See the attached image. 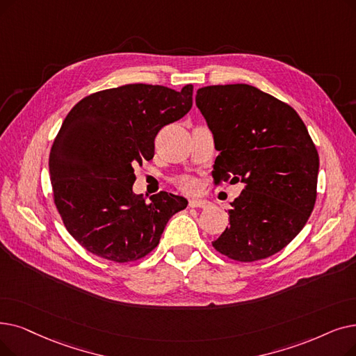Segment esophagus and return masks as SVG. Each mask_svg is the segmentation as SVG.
<instances>
[{"mask_svg": "<svg viewBox=\"0 0 356 356\" xmlns=\"http://www.w3.org/2000/svg\"><path fill=\"white\" fill-rule=\"evenodd\" d=\"M209 205V200L200 199V197H192L189 199V207L192 208H207Z\"/></svg>", "mask_w": 356, "mask_h": 356, "instance_id": "1", "label": "esophagus"}]
</instances>
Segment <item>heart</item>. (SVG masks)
I'll list each match as a JSON object with an SVG mask.
<instances>
[{
    "label": "heart",
    "instance_id": "b5f03b06",
    "mask_svg": "<svg viewBox=\"0 0 356 356\" xmlns=\"http://www.w3.org/2000/svg\"><path fill=\"white\" fill-rule=\"evenodd\" d=\"M179 186H180L181 189H186V191H189V189H193V186H195V181H193L192 179H181V180L179 181Z\"/></svg>",
    "mask_w": 356,
    "mask_h": 356
}]
</instances>
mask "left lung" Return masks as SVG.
<instances>
[{"instance_id": "left-lung-1", "label": "left lung", "mask_w": 356, "mask_h": 356, "mask_svg": "<svg viewBox=\"0 0 356 356\" xmlns=\"http://www.w3.org/2000/svg\"><path fill=\"white\" fill-rule=\"evenodd\" d=\"M196 106L220 151L212 176L244 186L212 245L238 261L282 250L305 225L317 196L318 154L304 122L289 104L249 84L199 88Z\"/></svg>"}]
</instances>
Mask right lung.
I'll return each instance as SVG.
<instances>
[{
	"instance_id": "add662e5",
	"label": "right lung",
	"mask_w": 356,
	"mask_h": 356,
	"mask_svg": "<svg viewBox=\"0 0 356 356\" xmlns=\"http://www.w3.org/2000/svg\"><path fill=\"white\" fill-rule=\"evenodd\" d=\"M193 86L127 84L90 95L63 122L49 156L55 205L86 250L118 261L138 260L161 238L186 197L132 191L134 165L154 157V140L192 107Z\"/></svg>"
}]
</instances>
